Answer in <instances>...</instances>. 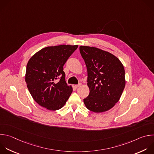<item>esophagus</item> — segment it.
<instances>
[{
	"label": "esophagus",
	"mask_w": 154,
	"mask_h": 154,
	"mask_svg": "<svg viewBox=\"0 0 154 154\" xmlns=\"http://www.w3.org/2000/svg\"><path fill=\"white\" fill-rule=\"evenodd\" d=\"M82 85V84L81 83H79V85H75V88H79V87H80V86Z\"/></svg>",
	"instance_id": "34e87169"
}]
</instances>
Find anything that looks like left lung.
<instances>
[{"instance_id": "8db88e82", "label": "left lung", "mask_w": 154, "mask_h": 154, "mask_svg": "<svg viewBox=\"0 0 154 154\" xmlns=\"http://www.w3.org/2000/svg\"><path fill=\"white\" fill-rule=\"evenodd\" d=\"M80 52L86 66L89 88L84 103L91 111H107L119 101L125 89L124 66L114 55L95 47L80 46Z\"/></svg>"}]
</instances>
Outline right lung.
<instances>
[{
    "label": "right lung",
    "instance_id": "obj_1",
    "mask_svg": "<svg viewBox=\"0 0 154 154\" xmlns=\"http://www.w3.org/2000/svg\"><path fill=\"white\" fill-rule=\"evenodd\" d=\"M77 48L69 45L45 47L29 60L25 82L33 99L41 106L56 111L65 105L72 88L66 83L63 66Z\"/></svg>",
    "mask_w": 154,
    "mask_h": 154
}]
</instances>
